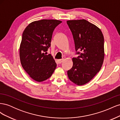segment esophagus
<instances>
[{"mask_svg":"<svg viewBox=\"0 0 120 120\" xmlns=\"http://www.w3.org/2000/svg\"><path fill=\"white\" fill-rule=\"evenodd\" d=\"M64 61V59H60V60H58V62H59V64H61V63H63Z\"/></svg>","mask_w":120,"mask_h":120,"instance_id":"1","label":"esophagus"}]
</instances>
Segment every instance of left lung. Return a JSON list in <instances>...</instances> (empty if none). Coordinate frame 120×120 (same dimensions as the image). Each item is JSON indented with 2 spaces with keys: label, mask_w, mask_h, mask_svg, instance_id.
Instances as JSON below:
<instances>
[{
  "label": "left lung",
  "mask_w": 120,
  "mask_h": 120,
  "mask_svg": "<svg viewBox=\"0 0 120 120\" xmlns=\"http://www.w3.org/2000/svg\"><path fill=\"white\" fill-rule=\"evenodd\" d=\"M79 56L72 58L73 66L68 71L69 79L78 86L89 82L99 72L104 60V38L100 29L85 19L67 21Z\"/></svg>",
  "instance_id": "1"
}]
</instances>
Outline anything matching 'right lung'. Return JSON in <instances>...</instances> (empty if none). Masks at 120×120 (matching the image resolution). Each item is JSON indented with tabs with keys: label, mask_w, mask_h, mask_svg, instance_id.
I'll use <instances>...</instances> for the list:
<instances>
[{
	"label": "right lung",
	"mask_w": 120,
	"mask_h": 120,
	"mask_svg": "<svg viewBox=\"0 0 120 120\" xmlns=\"http://www.w3.org/2000/svg\"><path fill=\"white\" fill-rule=\"evenodd\" d=\"M62 21L42 19L29 24L22 34L19 48L21 66L34 81L41 82L51 77L56 67L51 54L46 55L53 31Z\"/></svg>",
	"instance_id": "right-lung-1"
}]
</instances>
